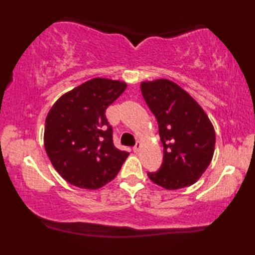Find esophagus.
<instances>
[{"label": "esophagus", "instance_id": "obj_1", "mask_svg": "<svg viewBox=\"0 0 255 255\" xmlns=\"http://www.w3.org/2000/svg\"><path fill=\"white\" fill-rule=\"evenodd\" d=\"M140 147H141L140 142H137V144H135V145L133 146V152H134V153H138L139 151H140Z\"/></svg>", "mask_w": 255, "mask_h": 255}]
</instances>
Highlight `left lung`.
I'll return each instance as SVG.
<instances>
[{"mask_svg": "<svg viewBox=\"0 0 255 255\" xmlns=\"http://www.w3.org/2000/svg\"><path fill=\"white\" fill-rule=\"evenodd\" d=\"M141 94L159 125L163 146L162 165L148 172L149 180L174 190L194 184L210 165L216 134L196 101L166 79L141 82Z\"/></svg>", "mask_w": 255, "mask_h": 255, "instance_id": "1", "label": "left lung"}]
</instances>
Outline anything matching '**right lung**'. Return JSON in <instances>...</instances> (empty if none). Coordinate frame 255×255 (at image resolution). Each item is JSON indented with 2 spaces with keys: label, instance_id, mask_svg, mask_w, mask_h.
I'll return each mask as SVG.
<instances>
[{
  "label": "right lung",
  "instance_id": "1",
  "mask_svg": "<svg viewBox=\"0 0 255 255\" xmlns=\"http://www.w3.org/2000/svg\"><path fill=\"white\" fill-rule=\"evenodd\" d=\"M125 88L127 83L115 80H89L64 94L48 111L45 149L67 182L97 189L120 172L128 153L115 147L106 110Z\"/></svg>",
  "mask_w": 255,
  "mask_h": 255
}]
</instances>
